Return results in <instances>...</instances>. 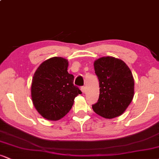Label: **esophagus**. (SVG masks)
I'll return each mask as SVG.
<instances>
[{
    "instance_id": "34e87169",
    "label": "esophagus",
    "mask_w": 159,
    "mask_h": 159,
    "mask_svg": "<svg viewBox=\"0 0 159 159\" xmlns=\"http://www.w3.org/2000/svg\"><path fill=\"white\" fill-rule=\"evenodd\" d=\"M81 90L82 91V93H84L85 90H86V87H84V86H83V87H81Z\"/></svg>"
}]
</instances>
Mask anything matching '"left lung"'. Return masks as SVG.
Instances as JSON below:
<instances>
[{
  "instance_id": "8db88e82",
  "label": "left lung",
  "mask_w": 159,
  "mask_h": 159,
  "mask_svg": "<svg viewBox=\"0 0 159 159\" xmlns=\"http://www.w3.org/2000/svg\"><path fill=\"white\" fill-rule=\"evenodd\" d=\"M94 69L100 93L93 110L107 119L120 116L134 96V82L130 69L121 60L104 57L94 62Z\"/></svg>"
}]
</instances>
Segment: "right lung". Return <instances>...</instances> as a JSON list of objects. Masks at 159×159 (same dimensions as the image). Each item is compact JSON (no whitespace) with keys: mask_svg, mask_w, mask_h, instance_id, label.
I'll return each mask as SVG.
<instances>
[{"mask_svg":"<svg viewBox=\"0 0 159 159\" xmlns=\"http://www.w3.org/2000/svg\"><path fill=\"white\" fill-rule=\"evenodd\" d=\"M68 61L54 57L43 62L34 75L31 97L43 117L56 121L68 114L74 99L81 91L73 84L74 76L67 72Z\"/></svg>","mask_w":159,"mask_h":159,"instance_id":"1","label":"right lung"}]
</instances>
